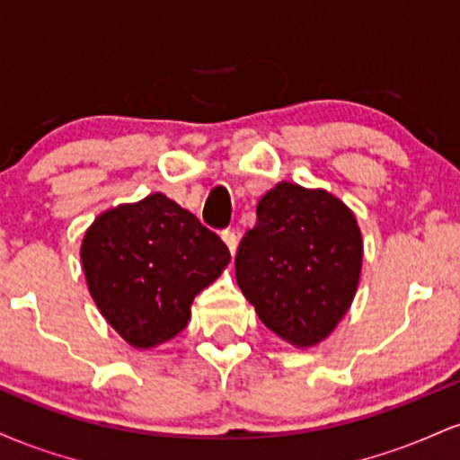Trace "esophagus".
Listing matches in <instances>:
<instances>
[{
  "label": "esophagus",
  "instance_id": "obj_1",
  "mask_svg": "<svg viewBox=\"0 0 460 460\" xmlns=\"http://www.w3.org/2000/svg\"><path fill=\"white\" fill-rule=\"evenodd\" d=\"M223 240H225V244H226V248H229L231 251V255H235V248H237V235L234 234V231H223Z\"/></svg>",
  "mask_w": 460,
  "mask_h": 460
}]
</instances>
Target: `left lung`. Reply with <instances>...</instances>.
Returning a JSON list of instances; mask_svg holds the SVG:
<instances>
[{"label":"left lung","instance_id":"8db88e82","mask_svg":"<svg viewBox=\"0 0 460 460\" xmlns=\"http://www.w3.org/2000/svg\"><path fill=\"white\" fill-rule=\"evenodd\" d=\"M361 263V229L344 200L281 181L257 203V225L237 248L235 279L274 335L311 348L350 309Z\"/></svg>","mask_w":460,"mask_h":460}]
</instances>
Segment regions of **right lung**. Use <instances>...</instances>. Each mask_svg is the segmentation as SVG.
I'll use <instances>...</instances> for the list:
<instances>
[{
    "mask_svg": "<svg viewBox=\"0 0 460 460\" xmlns=\"http://www.w3.org/2000/svg\"><path fill=\"white\" fill-rule=\"evenodd\" d=\"M79 257L97 309L138 350L186 329L194 296L231 261L225 242L162 192L99 214Z\"/></svg>",
    "mask_w": 460,
    "mask_h": 460,
    "instance_id": "right-lung-1",
    "label": "right lung"
}]
</instances>
